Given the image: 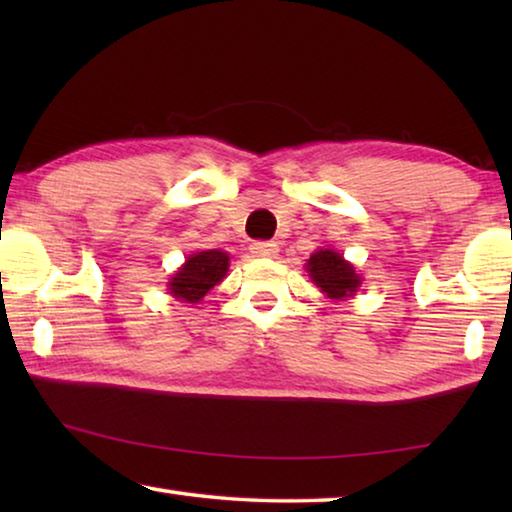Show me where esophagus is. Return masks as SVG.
Here are the masks:
<instances>
[{
	"label": "esophagus",
	"instance_id": "obj_1",
	"mask_svg": "<svg viewBox=\"0 0 512 512\" xmlns=\"http://www.w3.org/2000/svg\"><path fill=\"white\" fill-rule=\"evenodd\" d=\"M277 244L275 241H255L253 246H250V253L255 257H275L277 255Z\"/></svg>",
	"mask_w": 512,
	"mask_h": 512
}]
</instances>
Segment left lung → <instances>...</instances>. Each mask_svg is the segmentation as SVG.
<instances>
[{
  "mask_svg": "<svg viewBox=\"0 0 512 512\" xmlns=\"http://www.w3.org/2000/svg\"><path fill=\"white\" fill-rule=\"evenodd\" d=\"M307 271L316 287H320V291L327 293L329 298H348L361 284L359 275L354 273V266L329 248L318 250L309 257Z\"/></svg>",
  "mask_w": 512,
  "mask_h": 512,
  "instance_id": "left-lung-1",
  "label": "left lung"
}]
</instances>
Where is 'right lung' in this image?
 I'll use <instances>...</instances> for the list:
<instances>
[{
	"instance_id": "right-lung-1",
	"label": "right lung",
	"mask_w": 512,
	"mask_h": 512,
	"mask_svg": "<svg viewBox=\"0 0 512 512\" xmlns=\"http://www.w3.org/2000/svg\"><path fill=\"white\" fill-rule=\"evenodd\" d=\"M230 257L221 250H203L187 257L185 266L171 277L169 289L171 296L185 302H198L210 291L214 284H219L228 273Z\"/></svg>"
}]
</instances>
